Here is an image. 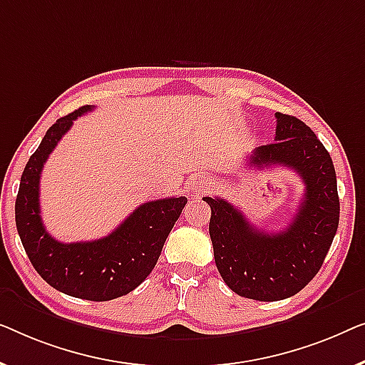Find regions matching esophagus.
I'll list each match as a JSON object with an SVG mask.
<instances>
[{"label":"esophagus","mask_w":365,"mask_h":365,"mask_svg":"<svg viewBox=\"0 0 365 365\" xmlns=\"http://www.w3.org/2000/svg\"><path fill=\"white\" fill-rule=\"evenodd\" d=\"M187 188L192 197H200L210 188V178L207 175H195L188 180Z\"/></svg>","instance_id":"obj_1"}]
</instances>
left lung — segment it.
I'll list each match as a JSON object with an SVG mask.
<instances>
[{
  "instance_id": "left-lung-1",
  "label": "left lung",
  "mask_w": 365,
  "mask_h": 365,
  "mask_svg": "<svg viewBox=\"0 0 365 365\" xmlns=\"http://www.w3.org/2000/svg\"><path fill=\"white\" fill-rule=\"evenodd\" d=\"M250 165H283L304 183V197L284 232L264 233L223 198L205 197L212 208L210 238L215 263L236 294L279 301L299 292L321 269L339 225L332 158L316 133L296 117L276 112L273 143L255 148Z\"/></svg>"
}]
</instances>
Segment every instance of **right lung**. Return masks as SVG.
Wrapping results in <instances>:
<instances>
[{"label": "right lung", "mask_w": 365, "mask_h": 365, "mask_svg": "<svg viewBox=\"0 0 365 365\" xmlns=\"http://www.w3.org/2000/svg\"><path fill=\"white\" fill-rule=\"evenodd\" d=\"M89 110L91 106L81 107L49 127L24 167L14 213L24 251L46 283L81 299L110 301L129 294L152 273L187 198L142 203L104 238L79 243H61L53 238L41 218V172L73 122Z\"/></svg>", "instance_id": "obj_1"}]
</instances>
